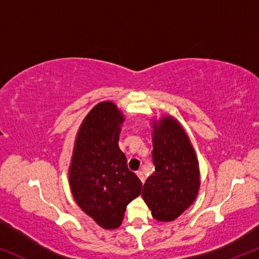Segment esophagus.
<instances>
[{
	"label": "esophagus",
	"instance_id": "34e87169",
	"mask_svg": "<svg viewBox=\"0 0 259 259\" xmlns=\"http://www.w3.org/2000/svg\"><path fill=\"white\" fill-rule=\"evenodd\" d=\"M137 176H138V178L140 179V181H142V183L145 182V177H144L143 171H137Z\"/></svg>",
	"mask_w": 259,
	"mask_h": 259
}]
</instances>
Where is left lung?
Here are the masks:
<instances>
[{
    "label": "left lung",
    "instance_id": "obj_1",
    "mask_svg": "<svg viewBox=\"0 0 259 259\" xmlns=\"http://www.w3.org/2000/svg\"><path fill=\"white\" fill-rule=\"evenodd\" d=\"M152 161L155 171L143 188V198L156 221L181 216L195 200L200 186L195 152L176 120L166 117L153 130Z\"/></svg>",
    "mask_w": 259,
    "mask_h": 259
}]
</instances>
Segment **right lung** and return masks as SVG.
I'll return each mask as SVG.
<instances>
[{
    "mask_svg": "<svg viewBox=\"0 0 259 259\" xmlns=\"http://www.w3.org/2000/svg\"><path fill=\"white\" fill-rule=\"evenodd\" d=\"M123 115L103 102L88 114L78 131L69 170L72 194L83 211L104 229H116L143 184L130 171L119 148Z\"/></svg>",
    "mask_w": 259,
    "mask_h": 259,
    "instance_id": "right-lung-1",
    "label": "right lung"
}]
</instances>
